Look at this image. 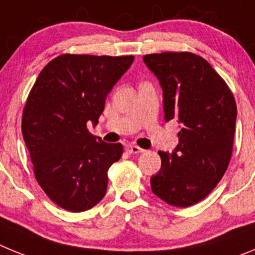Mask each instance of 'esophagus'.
Returning a JSON list of instances; mask_svg holds the SVG:
<instances>
[{"label": "esophagus", "mask_w": 255, "mask_h": 255, "mask_svg": "<svg viewBox=\"0 0 255 255\" xmlns=\"http://www.w3.org/2000/svg\"><path fill=\"white\" fill-rule=\"evenodd\" d=\"M126 151L128 153H141L143 152V148L138 147V146H134V144H127L126 146Z\"/></svg>", "instance_id": "obj_1"}]
</instances>
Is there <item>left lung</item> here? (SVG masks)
<instances>
[{"label": "left lung", "mask_w": 255, "mask_h": 255, "mask_svg": "<svg viewBox=\"0 0 255 255\" xmlns=\"http://www.w3.org/2000/svg\"><path fill=\"white\" fill-rule=\"evenodd\" d=\"M162 89L165 121L180 125L171 153L159 151L161 167L151 176L153 194L175 207L207 197L221 180L233 152L236 103L206 59L189 52L143 56Z\"/></svg>", "instance_id": "obj_1"}]
</instances>
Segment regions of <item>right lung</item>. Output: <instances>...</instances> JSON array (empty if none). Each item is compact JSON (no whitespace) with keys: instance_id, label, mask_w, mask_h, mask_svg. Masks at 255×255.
<instances>
[{"instance_id":"right-lung-1","label":"right lung","mask_w":255,"mask_h":255,"mask_svg":"<svg viewBox=\"0 0 255 255\" xmlns=\"http://www.w3.org/2000/svg\"><path fill=\"white\" fill-rule=\"evenodd\" d=\"M133 56L62 54L39 73L27 96L21 130L36 182L59 207L82 212L107 193L108 170L123 146L93 136L107 95Z\"/></svg>"}]
</instances>
